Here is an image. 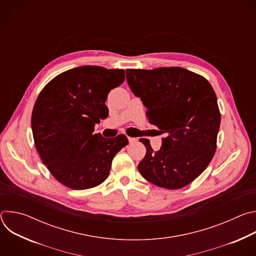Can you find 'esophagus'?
Segmentation results:
<instances>
[{"instance_id":"34e87169","label":"esophagus","mask_w":256,"mask_h":256,"mask_svg":"<svg viewBox=\"0 0 256 256\" xmlns=\"http://www.w3.org/2000/svg\"><path fill=\"white\" fill-rule=\"evenodd\" d=\"M128 138L130 144H134V142H138V138H130V136H128Z\"/></svg>"}]
</instances>
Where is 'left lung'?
I'll return each mask as SVG.
<instances>
[{
    "mask_svg": "<svg viewBox=\"0 0 256 256\" xmlns=\"http://www.w3.org/2000/svg\"><path fill=\"white\" fill-rule=\"evenodd\" d=\"M126 80L147 108L149 122L166 134L158 152L149 140L140 138L147 153L138 165L140 173L163 188L186 186L208 167L216 149L221 114L212 87L180 66L128 68Z\"/></svg>",
    "mask_w": 256,
    "mask_h": 256,
    "instance_id": "1",
    "label": "left lung"
}]
</instances>
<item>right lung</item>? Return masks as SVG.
I'll use <instances>...</instances> for the list:
<instances>
[{
	"label": "right lung",
	"instance_id": "1",
	"mask_svg": "<svg viewBox=\"0 0 256 256\" xmlns=\"http://www.w3.org/2000/svg\"><path fill=\"white\" fill-rule=\"evenodd\" d=\"M122 68L83 66L54 77L35 101L31 128L35 148L52 176L72 190L95 188L128 144L124 134L105 138L94 126L108 116V93L124 81Z\"/></svg>",
	"mask_w": 256,
	"mask_h": 256
}]
</instances>
